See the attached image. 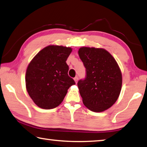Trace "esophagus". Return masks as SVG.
Segmentation results:
<instances>
[{
    "label": "esophagus",
    "mask_w": 147,
    "mask_h": 147,
    "mask_svg": "<svg viewBox=\"0 0 147 147\" xmlns=\"http://www.w3.org/2000/svg\"><path fill=\"white\" fill-rule=\"evenodd\" d=\"M74 82H75L76 83L78 82V76H76L75 78H74Z\"/></svg>",
    "instance_id": "obj_1"
}]
</instances>
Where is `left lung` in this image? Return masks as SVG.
<instances>
[{
    "label": "left lung",
    "instance_id": "obj_1",
    "mask_svg": "<svg viewBox=\"0 0 147 147\" xmlns=\"http://www.w3.org/2000/svg\"><path fill=\"white\" fill-rule=\"evenodd\" d=\"M78 55L86 69V78L78 82L83 103L91 111H105L121 92L122 74L118 63L103 48L82 47Z\"/></svg>",
    "mask_w": 147,
    "mask_h": 147
}]
</instances>
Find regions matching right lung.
Returning a JSON list of instances; mask_svg holds the SVG:
<instances>
[{"instance_id": "obj_1", "label": "right lung", "mask_w": 147, "mask_h": 147, "mask_svg": "<svg viewBox=\"0 0 147 147\" xmlns=\"http://www.w3.org/2000/svg\"><path fill=\"white\" fill-rule=\"evenodd\" d=\"M72 48L48 46L36 55L29 63L26 86L29 96L44 109L57 107L62 102L67 90L75 84L68 75L66 63Z\"/></svg>"}]
</instances>
